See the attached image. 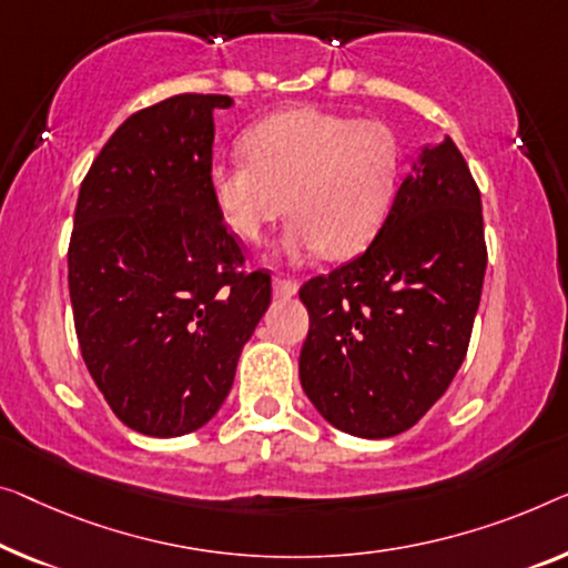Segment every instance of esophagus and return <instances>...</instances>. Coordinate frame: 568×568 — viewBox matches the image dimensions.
Masks as SVG:
<instances>
[{
    "mask_svg": "<svg viewBox=\"0 0 568 568\" xmlns=\"http://www.w3.org/2000/svg\"><path fill=\"white\" fill-rule=\"evenodd\" d=\"M273 291H275V295H293V293H298V281L291 275L277 273V275H273Z\"/></svg>",
    "mask_w": 568,
    "mask_h": 568,
    "instance_id": "esophagus-1",
    "label": "esophagus"
}]
</instances>
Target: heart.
Instances as JSON below:
<instances>
[{"label":"heart","mask_w":568,"mask_h":568,"mask_svg":"<svg viewBox=\"0 0 568 568\" xmlns=\"http://www.w3.org/2000/svg\"><path fill=\"white\" fill-rule=\"evenodd\" d=\"M242 150L247 160L211 165V199L244 242H260L287 211L283 244L293 257L357 252L383 222L400 173L390 126L313 106L262 120L244 134Z\"/></svg>","instance_id":"1"}]
</instances>
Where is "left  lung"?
<instances>
[{
	"label": "left lung",
	"instance_id": "1",
	"mask_svg": "<svg viewBox=\"0 0 568 568\" xmlns=\"http://www.w3.org/2000/svg\"><path fill=\"white\" fill-rule=\"evenodd\" d=\"M485 270L479 189L446 138L403 178L369 247L301 285V385L321 416L362 438L416 426L467 357Z\"/></svg>",
	"mask_w": 568,
	"mask_h": 568
}]
</instances>
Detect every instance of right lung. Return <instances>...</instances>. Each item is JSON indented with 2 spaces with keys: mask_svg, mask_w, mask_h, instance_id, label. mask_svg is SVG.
Segmentation results:
<instances>
[{
  "mask_svg": "<svg viewBox=\"0 0 568 568\" xmlns=\"http://www.w3.org/2000/svg\"><path fill=\"white\" fill-rule=\"evenodd\" d=\"M222 94H178L120 124L75 201L68 291L81 357L124 426L201 428L230 395L236 359L270 306L209 189Z\"/></svg>",
  "mask_w": 568,
  "mask_h": 568,
  "instance_id": "right-lung-1",
  "label": "right lung"
}]
</instances>
